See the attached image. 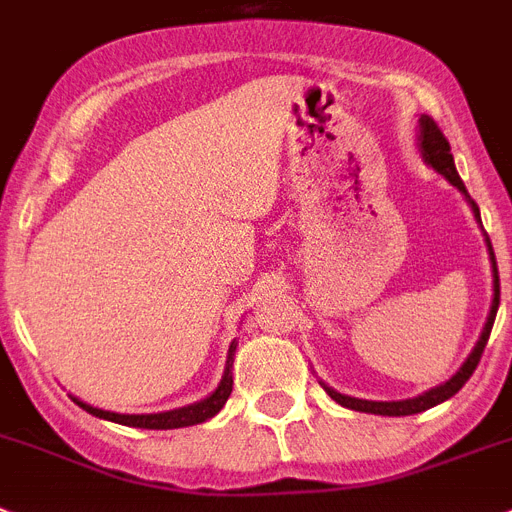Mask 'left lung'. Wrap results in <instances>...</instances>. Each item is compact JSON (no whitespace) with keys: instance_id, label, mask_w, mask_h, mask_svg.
Here are the masks:
<instances>
[{"instance_id":"8db88e82","label":"left lung","mask_w":512,"mask_h":512,"mask_svg":"<svg viewBox=\"0 0 512 512\" xmlns=\"http://www.w3.org/2000/svg\"><path fill=\"white\" fill-rule=\"evenodd\" d=\"M417 147H419V155H422V160H425V163L430 165L435 173H440V176L451 183V186H456V189L464 194L466 204H469L471 212H474V220L479 222V227H482L479 207H476V202L469 196V191H466L464 181H461V176H458L456 163H453L451 144H448V139L443 137V131L438 129V124H435L430 116H425V113H422V116H419V121H417ZM482 233H484V227H482ZM484 243H487L489 264H492V305H489L487 323H484V329H482V334H479V339H476L474 349L469 352V357L464 360V365H461V368H458L456 373L448 378V381L440 383V386H435V388H430V391L419 393V396H414V399H401V401L357 399V396H347V393H339L336 388H331L329 383L318 381L323 386V391L329 393L336 404H342L344 409H352V412H365V414H381V417H409V414L425 412V409H432V406L443 404V401H448L451 396H456V393L464 388V383L471 378V373L476 370L479 360H482V352H484V347H487L489 331H492V323H495L497 308H500V274H497L495 251H492V243H489L487 233H484Z\"/></svg>"}]
</instances>
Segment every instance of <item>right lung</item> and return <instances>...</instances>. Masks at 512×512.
<instances>
[{"instance_id":"1","label":"right lung","mask_w":512,"mask_h":512,"mask_svg":"<svg viewBox=\"0 0 512 512\" xmlns=\"http://www.w3.org/2000/svg\"><path fill=\"white\" fill-rule=\"evenodd\" d=\"M235 349H238V342H230V349H227V362H225V373H222V381L217 383L207 399L196 401V404L181 406V409H170V412H157V414H119V412H108V409H98V406L87 404V401L72 396V401L77 406H82L87 414L93 417L108 419V422H116V425L126 427H142V430H176V427H191L199 425V422H207L214 414L220 412L225 401L230 399V391H233V360H235Z\"/></svg>"}]
</instances>
